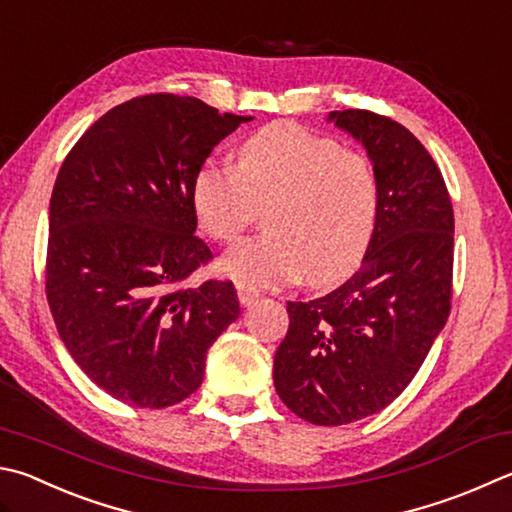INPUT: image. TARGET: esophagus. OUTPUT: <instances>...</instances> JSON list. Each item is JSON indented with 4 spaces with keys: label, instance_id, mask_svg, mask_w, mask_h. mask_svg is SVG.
Returning a JSON list of instances; mask_svg holds the SVG:
<instances>
[{
    "label": "esophagus",
    "instance_id": "1",
    "mask_svg": "<svg viewBox=\"0 0 512 512\" xmlns=\"http://www.w3.org/2000/svg\"><path fill=\"white\" fill-rule=\"evenodd\" d=\"M237 297H239L241 306H250L259 297V291H257V288H253V286L237 284Z\"/></svg>",
    "mask_w": 512,
    "mask_h": 512
}]
</instances>
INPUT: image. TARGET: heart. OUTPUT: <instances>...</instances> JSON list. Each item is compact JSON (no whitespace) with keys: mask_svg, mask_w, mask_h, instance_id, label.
<instances>
[{"mask_svg":"<svg viewBox=\"0 0 512 512\" xmlns=\"http://www.w3.org/2000/svg\"><path fill=\"white\" fill-rule=\"evenodd\" d=\"M266 208L268 230L228 250L221 271L239 282L280 286L304 275L329 286L356 271L378 212V183L362 154L295 123L248 136L237 163L201 165L192 206L206 235L230 244Z\"/></svg>","mask_w":512,"mask_h":512,"instance_id":"obj_1","label":"heart"}]
</instances>
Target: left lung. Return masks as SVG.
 Wrapping results in <instances>:
<instances>
[{
    "label": "left lung",
    "instance_id": "1",
    "mask_svg": "<svg viewBox=\"0 0 512 512\" xmlns=\"http://www.w3.org/2000/svg\"><path fill=\"white\" fill-rule=\"evenodd\" d=\"M329 120L367 150L378 212L358 273L318 300L286 304L275 392L313 425L385 410L421 369L452 300L454 212L430 152L374 111H331Z\"/></svg>",
    "mask_w": 512,
    "mask_h": 512
}]
</instances>
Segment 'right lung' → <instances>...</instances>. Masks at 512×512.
<instances>
[{
    "label": "right lung",
    "mask_w": 512,
    "mask_h": 512,
    "mask_svg": "<svg viewBox=\"0 0 512 512\" xmlns=\"http://www.w3.org/2000/svg\"><path fill=\"white\" fill-rule=\"evenodd\" d=\"M248 120L190 96H138L100 116L60 167L46 300L71 358L118 401L181 403L239 318L232 282H183L212 259L194 235V174Z\"/></svg>",
    "instance_id": "1"
}]
</instances>
